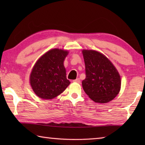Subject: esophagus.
Returning <instances> with one entry per match:
<instances>
[{"label":"esophagus","mask_w":145,"mask_h":145,"mask_svg":"<svg viewBox=\"0 0 145 145\" xmlns=\"http://www.w3.org/2000/svg\"><path fill=\"white\" fill-rule=\"evenodd\" d=\"M73 82H77V83H80V80L79 78H76V79L73 80Z\"/></svg>","instance_id":"1"}]
</instances>
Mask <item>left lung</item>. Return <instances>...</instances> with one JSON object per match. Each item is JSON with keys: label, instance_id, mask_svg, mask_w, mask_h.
<instances>
[{"label": "left lung", "instance_id": "1", "mask_svg": "<svg viewBox=\"0 0 145 145\" xmlns=\"http://www.w3.org/2000/svg\"><path fill=\"white\" fill-rule=\"evenodd\" d=\"M86 78L82 85L85 93L95 102L107 103L118 94L121 78L116 68L102 54L95 50L82 51Z\"/></svg>", "mask_w": 145, "mask_h": 145}]
</instances>
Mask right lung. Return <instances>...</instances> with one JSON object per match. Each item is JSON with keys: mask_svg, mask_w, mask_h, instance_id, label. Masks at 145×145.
Returning a JSON list of instances; mask_svg holds the SVG:
<instances>
[{"mask_svg": "<svg viewBox=\"0 0 145 145\" xmlns=\"http://www.w3.org/2000/svg\"><path fill=\"white\" fill-rule=\"evenodd\" d=\"M68 52L54 48L39 59L30 76V83L36 95L43 99H52L70 84L67 78L63 62Z\"/></svg>", "mask_w": 145, "mask_h": 145, "instance_id": "obj_1", "label": "right lung"}]
</instances>
